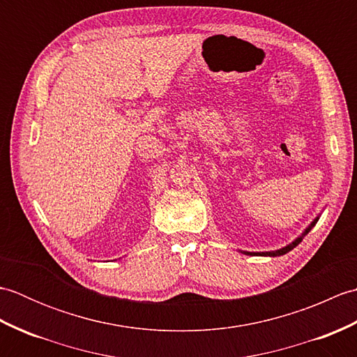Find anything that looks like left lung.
Listing matches in <instances>:
<instances>
[{"mask_svg":"<svg viewBox=\"0 0 357 357\" xmlns=\"http://www.w3.org/2000/svg\"><path fill=\"white\" fill-rule=\"evenodd\" d=\"M319 221V216H316L313 221H312V224H310L307 229L302 231V234H299L298 238H296L293 242H290V244L288 245H285V247H282V248H279V250H273V252H242L241 250V253H244V255H248V256H270V257H275V256H282V255H285V253H288V252H291V250L294 248V247H298L301 242H302V239H304L307 234H308V231L313 229V227L316 225V222Z\"/></svg>","mask_w":357,"mask_h":357,"instance_id":"obj_1","label":"left lung"}]
</instances>
